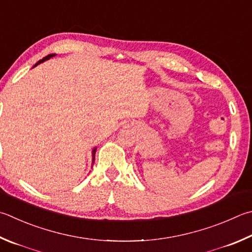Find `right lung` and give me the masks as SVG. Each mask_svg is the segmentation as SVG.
Wrapping results in <instances>:
<instances>
[{"mask_svg":"<svg viewBox=\"0 0 252 252\" xmlns=\"http://www.w3.org/2000/svg\"><path fill=\"white\" fill-rule=\"evenodd\" d=\"M54 56H56V55L55 54H52V55H48V56H46V57H44L43 59H40V61L36 63L35 66H37L38 63H43V62H45V61H47V59H49L50 57H54ZM94 154H95V149H94V151H93V164L94 163Z\"/></svg>","mask_w":252,"mask_h":252,"instance_id":"1","label":"right lung"}]
</instances>
